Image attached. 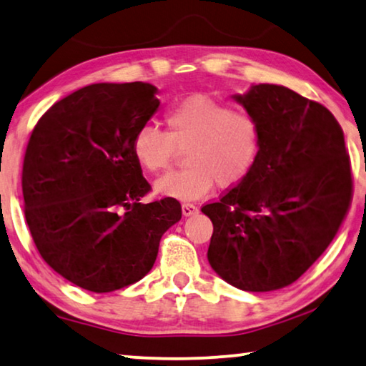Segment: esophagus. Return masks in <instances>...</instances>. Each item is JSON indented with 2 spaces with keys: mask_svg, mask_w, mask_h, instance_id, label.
Listing matches in <instances>:
<instances>
[{
  "mask_svg": "<svg viewBox=\"0 0 366 366\" xmlns=\"http://www.w3.org/2000/svg\"><path fill=\"white\" fill-rule=\"evenodd\" d=\"M182 212H183L184 217H189V215H194V214L199 212V209H197V206L191 204V202H183Z\"/></svg>",
  "mask_w": 366,
  "mask_h": 366,
  "instance_id": "34e87169",
  "label": "esophagus"
}]
</instances>
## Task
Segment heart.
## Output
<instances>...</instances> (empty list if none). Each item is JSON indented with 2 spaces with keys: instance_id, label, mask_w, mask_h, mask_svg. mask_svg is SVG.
<instances>
[{
  "instance_id": "heart-1",
  "label": "heart",
  "mask_w": 366,
  "mask_h": 366,
  "mask_svg": "<svg viewBox=\"0 0 366 366\" xmlns=\"http://www.w3.org/2000/svg\"><path fill=\"white\" fill-rule=\"evenodd\" d=\"M167 131L144 124L133 136V154L144 170L160 172L184 149V164L165 173L154 188L182 201L204 196L217 183L220 189L238 187L253 172L261 154L259 119L224 100L193 94L165 110Z\"/></svg>"
}]
</instances>
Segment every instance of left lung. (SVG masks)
<instances>
[{"mask_svg":"<svg viewBox=\"0 0 366 366\" xmlns=\"http://www.w3.org/2000/svg\"><path fill=\"white\" fill-rule=\"evenodd\" d=\"M259 119L253 172L202 206L214 232L209 264L247 292L282 289L325 253L352 201L344 131L325 105L275 84L233 95Z\"/></svg>","mask_w":366,"mask_h":366,"instance_id":"left-lung-1","label":"left lung"}]
</instances>
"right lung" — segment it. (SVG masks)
<instances>
[{"mask_svg": "<svg viewBox=\"0 0 366 366\" xmlns=\"http://www.w3.org/2000/svg\"><path fill=\"white\" fill-rule=\"evenodd\" d=\"M147 82L91 84L39 119L22 165L24 214L40 256L81 289L113 292L151 271L164 233L182 219L151 191L133 136L157 112Z\"/></svg>", "mask_w": 366, "mask_h": 366, "instance_id": "right-lung-1", "label": "right lung"}]
</instances>
